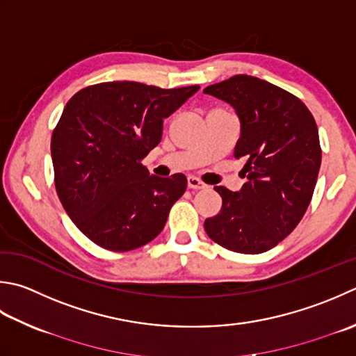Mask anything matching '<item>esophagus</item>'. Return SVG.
<instances>
[{
    "mask_svg": "<svg viewBox=\"0 0 356 356\" xmlns=\"http://www.w3.org/2000/svg\"><path fill=\"white\" fill-rule=\"evenodd\" d=\"M188 188H190V190H205L207 185L202 182L200 179L190 176V177H188Z\"/></svg>",
    "mask_w": 356,
    "mask_h": 356,
    "instance_id": "1",
    "label": "esophagus"
}]
</instances>
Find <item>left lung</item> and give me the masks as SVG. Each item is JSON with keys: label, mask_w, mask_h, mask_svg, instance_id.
Segmentation results:
<instances>
[{"label": "left lung", "mask_w": 356, "mask_h": 356, "mask_svg": "<svg viewBox=\"0 0 356 356\" xmlns=\"http://www.w3.org/2000/svg\"><path fill=\"white\" fill-rule=\"evenodd\" d=\"M232 104L241 120L234 157L247 184L234 193L214 186L222 208L205 232L227 250L257 254L293 232L315 190L321 145L309 108L287 90L252 75H234L204 89Z\"/></svg>", "instance_id": "1"}]
</instances>
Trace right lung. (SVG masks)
<instances>
[{"instance_id": "right-lung-1", "label": "right lung", "mask_w": 356, "mask_h": 356, "mask_svg": "<svg viewBox=\"0 0 356 356\" xmlns=\"http://www.w3.org/2000/svg\"><path fill=\"white\" fill-rule=\"evenodd\" d=\"M199 88L106 81L66 103L51 140L55 190L76 228L99 247L131 252L163 229L188 180L180 172L149 176L142 160L162 138L163 118Z\"/></svg>"}]
</instances>
